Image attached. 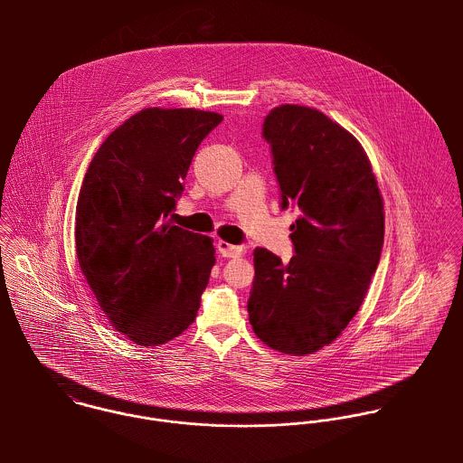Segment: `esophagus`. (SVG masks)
Returning a JSON list of instances; mask_svg holds the SVG:
<instances>
[{
    "mask_svg": "<svg viewBox=\"0 0 463 463\" xmlns=\"http://www.w3.org/2000/svg\"><path fill=\"white\" fill-rule=\"evenodd\" d=\"M217 251L222 255V257H228V259H233V257H241L242 255V246H233V244H228L226 241H217Z\"/></svg>",
    "mask_w": 463,
    "mask_h": 463,
    "instance_id": "34e87169",
    "label": "esophagus"
}]
</instances>
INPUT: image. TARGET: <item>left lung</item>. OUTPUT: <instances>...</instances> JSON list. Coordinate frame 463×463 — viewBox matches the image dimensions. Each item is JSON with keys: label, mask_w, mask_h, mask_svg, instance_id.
<instances>
[{"label": "left lung", "mask_w": 463, "mask_h": 463, "mask_svg": "<svg viewBox=\"0 0 463 463\" xmlns=\"http://www.w3.org/2000/svg\"><path fill=\"white\" fill-rule=\"evenodd\" d=\"M262 137L279 208L298 219L288 264L265 248L253 253L250 323L269 347L310 354L344 331L369 290L383 248V201L358 140L323 112L281 105Z\"/></svg>", "instance_id": "1"}]
</instances>
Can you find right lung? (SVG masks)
<instances>
[{
  "label": "right lung",
  "instance_id": "add662e5",
  "mask_svg": "<svg viewBox=\"0 0 463 463\" xmlns=\"http://www.w3.org/2000/svg\"><path fill=\"white\" fill-rule=\"evenodd\" d=\"M222 116L144 109L96 151L76 204V257L105 317L138 345H160L198 314L212 239L169 224L203 138Z\"/></svg>",
  "mask_w": 463,
  "mask_h": 463
}]
</instances>
